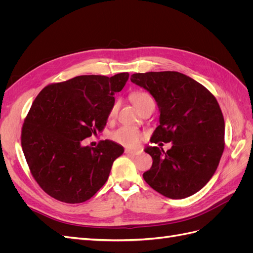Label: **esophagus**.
I'll use <instances>...</instances> for the list:
<instances>
[{"label":"esophagus","mask_w":253,"mask_h":253,"mask_svg":"<svg viewBox=\"0 0 253 253\" xmlns=\"http://www.w3.org/2000/svg\"><path fill=\"white\" fill-rule=\"evenodd\" d=\"M125 153L126 154H127V155H138V154H140L141 153V151L140 150H129V149H126V151H125Z\"/></svg>","instance_id":"esophagus-1"}]
</instances>
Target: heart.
Returning a JSON list of instances; mask_svg holds the SVG:
<instances>
[{
    "label": "heart",
    "mask_w": 253,
    "mask_h": 253,
    "mask_svg": "<svg viewBox=\"0 0 253 253\" xmlns=\"http://www.w3.org/2000/svg\"><path fill=\"white\" fill-rule=\"evenodd\" d=\"M131 99H132V102L134 103V105L138 111L147 103L154 102L153 101V98L149 94L144 93V91H134V93H132L131 95ZM116 111H117V103H114L110 110L109 117L113 118L115 116V114H116ZM111 137L114 141L120 143L121 145H125V147H127V148H132V147H136V145L139 143V141L142 139L143 135L138 128H136L134 126H124L117 128L116 131H114Z\"/></svg>",
    "instance_id": "heart-1"
}]
</instances>
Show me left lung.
<instances>
[{"label":"left lung","mask_w":253,"mask_h":253,"mask_svg":"<svg viewBox=\"0 0 253 253\" xmlns=\"http://www.w3.org/2000/svg\"><path fill=\"white\" fill-rule=\"evenodd\" d=\"M131 81L154 97L159 125L151 140L172 142L167 152L147 147L148 185L172 200L198 192L215 173L225 148V121L218 102L201 83L178 72L133 74Z\"/></svg>","instance_id":"8db88e82"}]
</instances>
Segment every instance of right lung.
<instances>
[{"mask_svg":"<svg viewBox=\"0 0 253 253\" xmlns=\"http://www.w3.org/2000/svg\"><path fill=\"white\" fill-rule=\"evenodd\" d=\"M128 73L106 77L78 76L44 87L32 104L22 127L21 143L34 178L51 197L67 204L93 197L109 178L124 147L102 140L96 148L82 141L102 131L115 93Z\"/></svg>","mask_w":253,"mask_h":253,"instance_id":"add662e5","label":"right lung"}]
</instances>
